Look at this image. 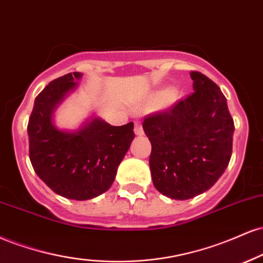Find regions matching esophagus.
<instances>
[{
    "label": "esophagus",
    "mask_w": 263,
    "mask_h": 263,
    "mask_svg": "<svg viewBox=\"0 0 263 263\" xmlns=\"http://www.w3.org/2000/svg\"><path fill=\"white\" fill-rule=\"evenodd\" d=\"M134 132H135V134H137V135H143L144 134L143 126H141L139 120H135V122H134Z\"/></svg>",
    "instance_id": "1"
}]
</instances>
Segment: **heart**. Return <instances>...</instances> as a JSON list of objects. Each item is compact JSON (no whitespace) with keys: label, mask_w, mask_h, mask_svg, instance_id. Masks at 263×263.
I'll use <instances>...</instances> for the list:
<instances>
[{"label":"heart","mask_w":263,"mask_h":263,"mask_svg":"<svg viewBox=\"0 0 263 263\" xmlns=\"http://www.w3.org/2000/svg\"><path fill=\"white\" fill-rule=\"evenodd\" d=\"M171 95H172V92H171V91L165 92V93L162 95V97H163V98H167V97H170V96H171Z\"/></svg>","instance_id":"b5f03b06"}]
</instances>
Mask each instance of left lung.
<instances>
[{
  "mask_svg": "<svg viewBox=\"0 0 263 263\" xmlns=\"http://www.w3.org/2000/svg\"><path fill=\"white\" fill-rule=\"evenodd\" d=\"M190 75L193 93L168 109L149 114L143 122L151 143L154 186L163 196L178 200L205 192L224 174L235 129L217 83L198 71Z\"/></svg>",
  "mask_w": 263,
  "mask_h": 263,
  "instance_id": "left-lung-1",
  "label": "left lung"
}]
</instances>
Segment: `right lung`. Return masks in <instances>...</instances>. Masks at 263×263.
Segmentation results:
<instances>
[{"instance_id":"add662e5","label":"right lung","mask_w":263,"mask_h":263,"mask_svg":"<svg viewBox=\"0 0 263 263\" xmlns=\"http://www.w3.org/2000/svg\"><path fill=\"white\" fill-rule=\"evenodd\" d=\"M80 72L49 83L34 101L28 122L29 159L35 174L59 196L87 200L107 192L135 134L133 122L113 126L93 118L77 132L55 128V107L77 86Z\"/></svg>"}]
</instances>
